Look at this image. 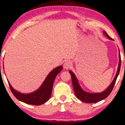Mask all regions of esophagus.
Listing matches in <instances>:
<instances>
[{"label": "esophagus", "mask_w": 125, "mask_h": 125, "mask_svg": "<svg viewBox=\"0 0 125 125\" xmlns=\"http://www.w3.org/2000/svg\"><path fill=\"white\" fill-rule=\"evenodd\" d=\"M72 65V64L70 61H65L63 64V67L65 69H69V68L71 67Z\"/></svg>", "instance_id": "esophagus-1"}]
</instances>
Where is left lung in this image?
Wrapping results in <instances>:
<instances>
[{
	"mask_svg": "<svg viewBox=\"0 0 125 125\" xmlns=\"http://www.w3.org/2000/svg\"><path fill=\"white\" fill-rule=\"evenodd\" d=\"M104 34H105L106 36L107 37V38L111 40H113L108 34H107L106 32L104 31ZM120 67H121V57H120V54L119 52V64H118V70H117V72L116 73L114 79L112 81V82L111 83V84L109 85L108 87L103 92H101V93H94V94H91V93H87V92H85L83 90L81 89V87H80V84L78 83V81L77 78L75 76V74L72 72V71H69V73L71 75L72 77V85L73 87L74 92H75V95L76 97L78 98L79 100H80L82 102H84V103H97V102H100V101L104 99V98H107L109 95H110V94L112 92V89L114 88V86L115 83L116 82V80H117V77H118V75L119 74L120 70Z\"/></svg>",
	"mask_w": 125,
	"mask_h": 125,
	"instance_id": "8db88e82",
	"label": "left lung"
}]
</instances>
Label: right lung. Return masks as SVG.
Returning a JSON list of instances; mask_svg holds the SVG:
<instances>
[{
	"label": "right lung",
	"mask_w": 125,
	"mask_h": 125,
	"mask_svg": "<svg viewBox=\"0 0 125 125\" xmlns=\"http://www.w3.org/2000/svg\"><path fill=\"white\" fill-rule=\"evenodd\" d=\"M62 66L60 65L52 70L50 73L47 75L40 88L31 94H25L19 93L15 91L8 83L10 88L16 98L23 103L31 105L42 104L47 102L51 97L54 80L56 75L62 70Z\"/></svg>",
	"instance_id": "1"
}]
</instances>
